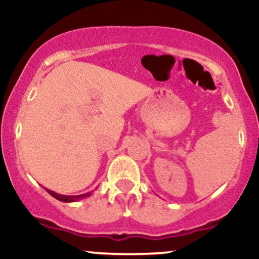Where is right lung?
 Here are the masks:
<instances>
[{"instance_id": "1", "label": "right lung", "mask_w": 259, "mask_h": 259, "mask_svg": "<svg viewBox=\"0 0 259 259\" xmlns=\"http://www.w3.org/2000/svg\"><path fill=\"white\" fill-rule=\"evenodd\" d=\"M47 192L49 193L51 197H54L60 201H64V203H73V201H78V200H81V199L87 198L91 195L90 192L84 193V194H79V195H62V194H59V193L53 192V190H50V189H47Z\"/></svg>"}]
</instances>
